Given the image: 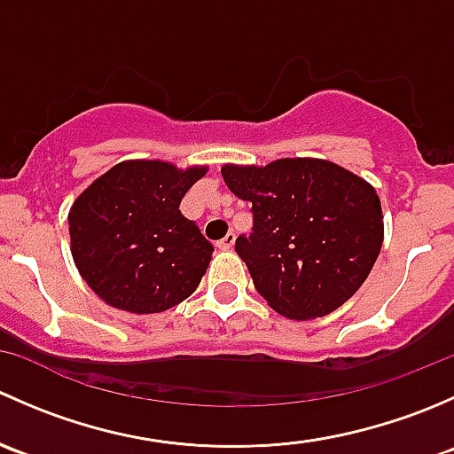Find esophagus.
<instances>
[{"instance_id": "34e87169", "label": "esophagus", "mask_w": 454, "mask_h": 454, "mask_svg": "<svg viewBox=\"0 0 454 454\" xmlns=\"http://www.w3.org/2000/svg\"><path fill=\"white\" fill-rule=\"evenodd\" d=\"M232 244H235V235H232V232H228V235L223 237V239L217 241V248L219 250H231Z\"/></svg>"}]
</instances>
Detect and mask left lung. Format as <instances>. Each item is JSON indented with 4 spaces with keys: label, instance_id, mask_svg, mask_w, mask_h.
<instances>
[{
    "label": "left lung",
    "instance_id": "1",
    "mask_svg": "<svg viewBox=\"0 0 454 454\" xmlns=\"http://www.w3.org/2000/svg\"><path fill=\"white\" fill-rule=\"evenodd\" d=\"M222 176L253 206V232L237 237L235 250L274 312L320 318L358 292L384 239L382 206L369 182L316 158L223 164Z\"/></svg>",
    "mask_w": 454,
    "mask_h": 454
}]
</instances>
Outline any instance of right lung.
I'll list each match as a JSON object with an SVG mask.
<instances>
[{"instance_id":"1","label":"right lung","mask_w":454,"mask_h":454,"mask_svg":"<svg viewBox=\"0 0 454 454\" xmlns=\"http://www.w3.org/2000/svg\"><path fill=\"white\" fill-rule=\"evenodd\" d=\"M204 176L206 167L127 160L76 198L67 217L72 256L105 303L158 314L193 294L215 248L180 201Z\"/></svg>"}]
</instances>
